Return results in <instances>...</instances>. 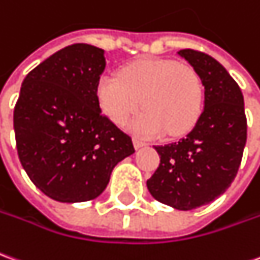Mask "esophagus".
I'll list each match as a JSON object with an SVG mask.
<instances>
[{"label": "esophagus", "instance_id": "1", "mask_svg": "<svg viewBox=\"0 0 260 260\" xmlns=\"http://www.w3.org/2000/svg\"><path fill=\"white\" fill-rule=\"evenodd\" d=\"M134 145H135L136 149H139V148H143V146H146V142H143V141H141V139L135 138V139H134Z\"/></svg>", "mask_w": 260, "mask_h": 260}]
</instances>
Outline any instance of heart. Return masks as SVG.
Segmentation results:
<instances>
[{
	"instance_id": "1",
	"label": "heart",
	"mask_w": 260,
	"mask_h": 260,
	"mask_svg": "<svg viewBox=\"0 0 260 260\" xmlns=\"http://www.w3.org/2000/svg\"><path fill=\"white\" fill-rule=\"evenodd\" d=\"M101 110L119 126L142 108L131 129L142 136H180L197 124L204 103V86L191 64L169 59H146L126 64L118 77L97 83Z\"/></svg>"
}]
</instances>
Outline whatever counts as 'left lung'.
Returning <instances> with one entry per match:
<instances>
[{"label":"left lung","instance_id":"obj_1","mask_svg":"<svg viewBox=\"0 0 260 260\" xmlns=\"http://www.w3.org/2000/svg\"><path fill=\"white\" fill-rule=\"evenodd\" d=\"M179 54L203 80L204 110L179 142L155 146L160 163L146 186L153 199L187 211L211 203L231 186L242 160L248 125L242 91L224 66L193 49Z\"/></svg>","mask_w":260,"mask_h":260}]
</instances>
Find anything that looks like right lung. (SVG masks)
Wrapping results in <instances>:
<instances>
[{
    "label": "right lung",
    "mask_w": 260,
    "mask_h": 260,
    "mask_svg": "<svg viewBox=\"0 0 260 260\" xmlns=\"http://www.w3.org/2000/svg\"><path fill=\"white\" fill-rule=\"evenodd\" d=\"M104 69L103 49L74 43L23 80L14 108L18 156L32 183L56 201L99 197L118 161L135 152L131 136L100 108Z\"/></svg>",
    "instance_id": "1"
}]
</instances>
